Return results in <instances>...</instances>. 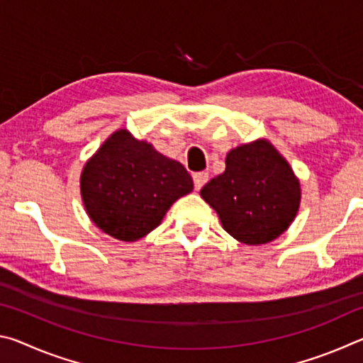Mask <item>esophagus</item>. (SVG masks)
Listing matches in <instances>:
<instances>
[{
  "label": "esophagus",
  "mask_w": 363,
  "mask_h": 363,
  "mask_svg": "<svg viewBox=\"0 0 363 363\" xmlns=\"http://www.w3.org/2000/svg\"><path fill=\"white\" fill-rule=\"evenodd\" d=\"M192 177H194L195 190H200L208 182V177L210 176H208V173H205V171H200V173H195Z\"/></svg>",
  "instance_id": "esophagus-1"
}]
</instances>
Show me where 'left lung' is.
<instances>
[{"instance_id": "left-lung-1", "label": "left lung", "mask_w": 363, "mask_h": 363, "mask_svg": "<svg viewBox=\"0 0 363 363\" xmlns=\"http://www.w3.org/2000/svg\"><path fill=\"white\" fill-rule=\"evenodd\" d=\"M200 195L235 240L264 245L275 240L293 223L301 187L275 147L266 139H257L227 153L225 171L203 186Z\"/></svg>"}]
</instances>
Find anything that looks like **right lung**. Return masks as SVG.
<instances>
[{
    "mask_svg": "<svg viewBox=\"0 0 363 363\" xmlns=\"http://www.w3.org/2000/svg\"><path fill=\"white\" fill-rule=\"evenodd\" d=\"M82 199L102 232L136 242L160 225L169 206L192 192L194 182L179 162L118 130L84 164Z\"/></svg>",
    "mask_w": 363,
    "mask_h": 363,
    "instance_id": "obj_1",
    "label": "right lung"
}]
</instances>
